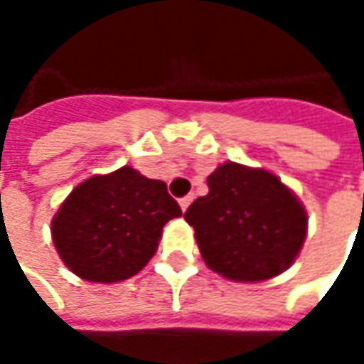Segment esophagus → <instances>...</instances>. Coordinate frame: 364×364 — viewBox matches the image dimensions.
<instances>
[{"mask_svg":"<svg viewBox=\"0 0 364 364\" xmlns=\"http://www.w3.org/2000/svg\"><path fill=\"white\" fill-rule=\"evenodd\" d=\"M192 200H194V196H192V194H188V196H184V198H180V208H182V210H186Z\"/></svg>","mask_w":364,"mask_h":364,"instance_id":"esophagus-1","label":"esophagus"}]
</instances>
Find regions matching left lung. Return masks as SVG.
Here are the masks:
<instances>
[{
    "mask_svg": "<svg viewBox=\"0 0 364 364\" xmlns=\"http://www.w3.org/2000/svg\"><path fill=\"white\" fill-rule=\"evenodd\" d=\"M208 194L184 213L203 259L235 282H261L298 257L308 217L272 172L227 161L206 178Z\"/></svg>",
    "mask_w": 364,
    "mask_h": 364,
    "instance_id": "8db88e82",
    "label": "left lung"
}]
</instances>
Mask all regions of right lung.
Instances as JSON below:
<instances>
[{
    "label": "right lung",
    "mask_w": 364,
    "mask_h": 364,
    "mask_svg": "<svg viewBox=\"0 0 364 364\" xmlns=\"http://www.w3.org/2000/svg\"><path fill=\"white\" fill-rule=\"evenodd\" d=\"M180 215L164 182L123 166L70 192L52 220V239L70 272L113 284L144 269L164 225Z\"/></svg>",
    "instance_id": "1"
}]
</instances>
